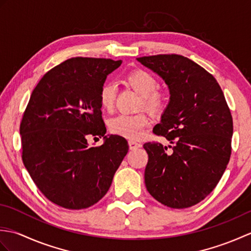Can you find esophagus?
I'll use <instances>...</instances> for the list:
<instances>
[{
  "label": "esophagus",
  "mask_w": 251,
  "mask_h": 251,
  "mask_svg": "<svg viewBox=\"0 0 251 251\" xmlns=\"http://www.w3.org/2000/svg\"><path fill=\"white\" fill-rule=\"evenodd\" d=\"M128 145H129V149H130V150H135V149L141 147V143L137 142V141H135V140H129V141H128Z\"/></svg>",
  "instance_id": "34e87169"
}]
</instances>
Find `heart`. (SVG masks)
<instances>
[{
    "label": "heart",
    "mask_w": 251,
    "mask_h": 251,
    "mask_svg": "<svg viewBox=\"0 0 251 251\" xmlns=\"http://www.w3.org/2000/svg\"><path fill=\"white\" fill-rule=\"evenodd\" d=\"M125 82L142 96V105L151 113H159L167 105V95L163 89L158 88L157 78L151 72L143 69L130 71L126 74ZM116 86L112 82H104L101 85L98 98L101 108L105 111H112L116 100ZM149 125V119L145 113L116 115L109 121V129L114 135L138 139L146 127Z\"/></svg>",
    "instance_id": "1"
}]
</instances>
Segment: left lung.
I'll return each mask as SVG.
<instances>
[{
  "label": "left lung",
  "mask_w": 251,
  "mask_h": 251,
  "mask_svg": "<svg viewBox=\"0 0 251 251\" xmlns=\"http://www.w3.org/2000/svg\"><path fill=\"white\" fill-rule=\"evenodd\" d=\"M168 85L169 104L153 128L172 143L146 142L147 190L163 205H196L219 182L231 157L233 119L220 85L204 68L176 54L137 58Z\"/></svg>",
  "instance_id": "obj_1"
}]
</instances>
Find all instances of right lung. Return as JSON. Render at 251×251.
I'll return each mask as SVG.
<instances>
[{
  "mask_svg": "<svg viewBox=\"0 0 251 251\" xmlns=\"http://www.w3.org/2000/svg\"><path fill=\"white\" fill-rule=\"evenodd\" d=\"M122 60L75 57L54 67L37 83L20 122L23 162L47 200L67 209L95 205L109 191L128 152L121 136L103 137L99 88Z\"/></svg>",
  "mask_w": 251,
  "mask_h": 251,
  "instance_id": "right-lung-1",
  "label": "right lung"
}]
</instances>
